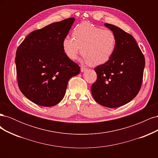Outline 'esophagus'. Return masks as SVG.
I'll list each match as a JSON object with an SVG mask.
<instances>
[{
  "label": "esophagus",
  "instance_id": "34e87169",
  "mask_svg": "<svg viewBox=\"0 0 158 158\" xmlns=\"http://www.w3.org/2000/svg\"><path fill=\"white\" fill-rule=\"evenodd\" d=\"M87 70V68H85V67H84V66H82V67H81V69H80V70H81V72H84V71H85Z\"/></svg>",
  "mask_w": 158,
  "mask_h": 158
}]
</instances>
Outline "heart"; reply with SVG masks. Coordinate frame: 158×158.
Listing matches in <instances>:
<instances>
[{
    "label": "heart",
    "mask_w": 158,
    "mask_h": 158,
    "mask_svg": "<svg viewBox=\"0 0 158 158\" xmlns=\"http://www.w3.org/2000/svg\"><path fill=\"white\" fill-rule=\"evenodd\" d=\"M73 38L66 36L62 43L63 51L71 60L76 59L79 52L82 59L92 66L107 63L113 56L117 45V37L110 30L103 29L88 22L76 26Z\"/></svg>",
    "instance_id": "b5f03b06"
}]
</instances>
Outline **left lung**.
Returning a JSON list of instances; mask_svg holds the SVG:
<instances>
[{"label": "left lung", "mask_w": 158, "mask_h": 158, "mask_svg": "<svg viewBox=\"0 0 158 158\" xmlns=\"http://www.w3.org/2000/svg\"><path fill=\"white\" fill-rule=\"evenodd\" d=\"M104 25L115 34L116 48L109 61L95 68L98 77L91 91L97 103L115 108L130 102L139 92L145 59L132 35L116 26Z\"/></svg>", "instance_id": "1"}]
</instances>
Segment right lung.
<instances>
[{
	"label": "right lung",
	"instance_id": "obj_1",
	"mask_svg": "<svg viewBox=\"0 0 158 158\" xmlns=\"http://www.w3.org/2000/svg\"><path fill=\"white\" fill-rule=\"evenodd\" d=\"M75 20L69 18L31 32L18 47L19 88L34 103L52 107L63 99L69 80L80 66L65 55L62 43Z\"/></svg>",
	"mask_w": 158,
	"mask_h": 158
}]
</instances>
